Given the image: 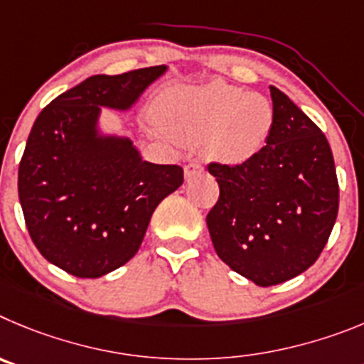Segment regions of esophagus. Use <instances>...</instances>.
Here are the masks:
<instances>
[{
  "mask_svg": "<svg viewBox=\"0 0 364 364\" xmlns=\"http://www.w3.org/2000/svg\"><path fill=\"white\" fill-rule=\"evenodd\" d=\"M201 172H203V166L199 165V163H188V165L185 166V179L186 181H190L192 178L201 174Z\"/></svg>",
  "mask_w": 364,
  "mask_h": 364,
  "instance_id": "esophagus-1",
  "label": "esophagus"
}]
</instances>
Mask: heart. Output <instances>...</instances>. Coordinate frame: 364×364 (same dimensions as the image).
<instances>
[{
  "mask_svg": "<svg viewBox=\"0 0 364 364\" xmlns=\"http://www.w3.org/2000/svg\"><path fill=\"white\" fill-rule=\"evenodd\" d=\"M156 119L176 141L203 143L208 158L239 166L264 149L274 127V109L263 96L212 81L166 90L156 103Z\"/></svg>",
  "mask_w": 364,
  "mask_h": 364,
  "instance_id": "1",
  "label": "heart"
}]
</instances>
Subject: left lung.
Instances as JSON below:
<instances>
[{
  "label": "left lung",
  "instance_id": "8db88e82",
  "mask_svg": "<svg viewBox=\"0 0 364 364\" xmlns=\"http://www.w3.org/2000/svg\"><path fill=\"white\" fill-rule=\"evenodd\" d=\"M267 145L239 166L210 165L219 199L206 227L219 259L257 287L303 274L325 248L339 208L325 134L279 88L270 87Z\"/></svg>",
  "mask_w": 364,
  "mask_h": 364
}]
</instances>
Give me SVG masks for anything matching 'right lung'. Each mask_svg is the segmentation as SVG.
Instances as JSON below:
<instances>
[{
  "mask_svg": "<svg viewBox=\"0 0 364 364\" xmlns=\"http://www.w3.org/2000/svg\"><path fill=\"white\" fill-rule=\"evenodd\" d=\"M166 70L90 76L34 121L19 203L39 254L72 276L97 279L129 263L156 206L183 185L181 166L145 161L130 137L101 127V109L129 112Z\"/></svg>",
  "mask_w": 364,
  "mask_h": 364,
  "instance_id": "add662e5",
  "label": "right lung"
}]
</instances>
